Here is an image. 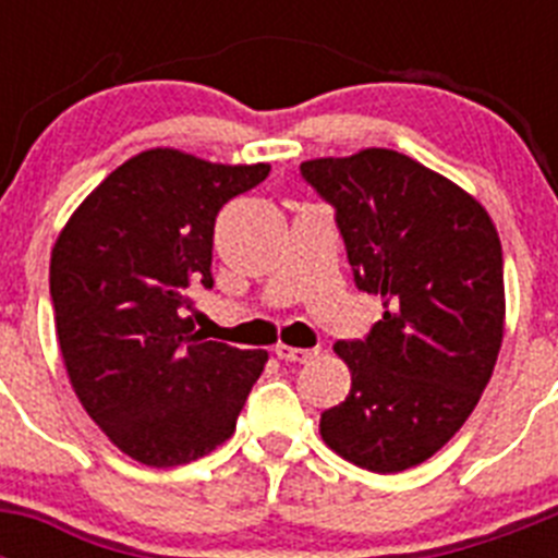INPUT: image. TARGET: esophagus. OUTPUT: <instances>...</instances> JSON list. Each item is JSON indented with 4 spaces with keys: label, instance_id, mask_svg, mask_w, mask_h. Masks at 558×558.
<instances>
[{
    "label": "esophagus",
    "instance_id": "34e87169",
    "mask_svg": "<svg viewBox=\"0 0 558 558\" xmlns=\"http://www.w3.org/2000/svg\"><path fill=\"white\" fill-rule=\"evenodd\" d=\"M274 352L276 357L288 360V363H307V360H313L315 354H318V349H295V347H284V343H279Z\"/></svg>",
    "mask_w": 558,
    "mask_h": 558
}]
</instances>
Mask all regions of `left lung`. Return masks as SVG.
Returning a JSON list of instances; mask_svg holds the SVG:
<instances>
[{
	"label": "left lung",
	"mask_w": 558,
	"mask_h": 558,
	"mask_svg": "<svg viewBox=\"0 0 558 558\" xmlns=\"http://www.w3.org/2000/svg\"><path fill=\"white\" fill-rule=\"evenodd\" d=\"M335 206L360 290L386 313L366 340H338L352 372L322 438L391 475L436 456L475 411L506 329L502 248L489 211L405 153L366 147L302 165Z\"/></svg>",
	"instance_id": "obj_1"
}]
</instances>
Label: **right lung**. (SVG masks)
<instances>
[{
	"mask_svg": "<svg viewBox=\"0 0 558 558\" xmlns=\"http://www.w3.org/2000/svg\"><path fill=\"white\" fill-rule=\"evenodd\" d=\"M270 165H215L153 147L92 190L61 229L49 295L69 383L133 461L179 466L236 427L268 352L195 332L190 288L215 284V218Z\"/></svg>",
	"mask_w": 558,
	"mask_h": 558,
	"instance_id": "add662e5",
	"label": "right lung"
}]
</instances>
